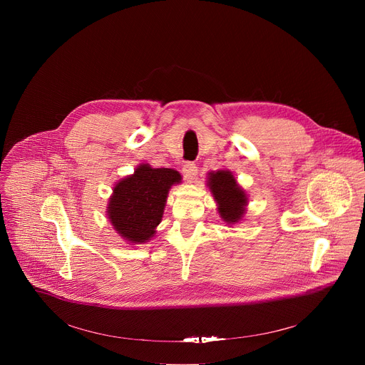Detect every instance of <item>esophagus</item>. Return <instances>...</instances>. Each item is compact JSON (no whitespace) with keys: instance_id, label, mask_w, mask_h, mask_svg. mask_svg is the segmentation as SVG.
Returning <instances> with one entry per match:
<instances>
[{"instance_id":"1","label":"esophagus","mask_w":365,"mask_h":365,"mask_svg":"<svg viewBox=\"0 0 365 365\" xmlns=\"http://www.w3.org/2000/svg\"><path fill=\"white\" fill-rule=\"evenodd\" d=\"M182 172H183V176H185V179H186L187 182H192V180H195V179H196V175H197V168H196V165H193V163L187 162V163H185V165H183V169H182Z\"/></svg>"}]
</instances>
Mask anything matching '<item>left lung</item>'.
<instances>
[{
    "label": "left lung",
    "instance_id": "left-lung-1",
    "mask_svg": "<svg viewBox=\"0 0 365 365\" xmlns=\"http://www.w3.org/2000/svg\"><path fill=\"white\" fill-rule=\"evenodd\" d=\"M207 186L217 200L220 217L227 224H237L241 221L245 214L248 197L244 189L238 186L234 175L230 170L207 173Z\"/></svg>",
    "mask_w": 365,
    "mask_h": 365
}]
</instances>
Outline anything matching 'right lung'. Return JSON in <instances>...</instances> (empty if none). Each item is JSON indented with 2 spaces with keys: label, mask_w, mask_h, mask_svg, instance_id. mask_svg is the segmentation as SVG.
Masks as SVG:
<instances>
[{
  "label": "right lung",
  "mask_w": 365,
  "mask_h": 365,
  "mask_svg": "<svg viewBox=\"0 0 365 365\" xmlns=\"http://www.w3.org/2000/svg\"><path fill=\"white\" fill-rule=\"evenodd\" d=\"M180 180V173L173 169L140 165L114 186L107 206L114 230L130 244L151 240L162 221L169 190Z\"/></svg>",
  "instance_id": "obj_1"
}]
</instances>
